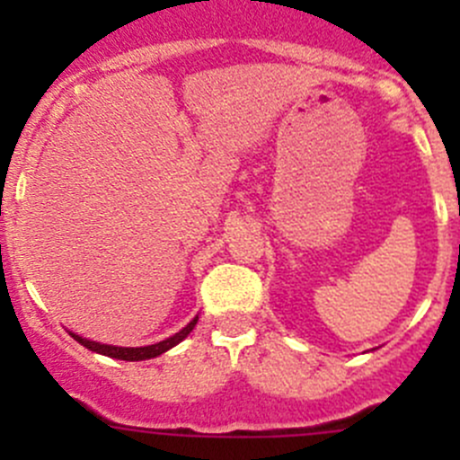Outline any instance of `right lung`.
<instances>
[{
  "label": "right lung",
  "instance_id": "right-lung-1",
  "mask_svg": "<svg viewBox=\"0 0 460 460\" xmlns=\"http://www.w3.org/2000/svg\"><path fill=\"white\" fill-rule=\"evenodd\" d=\"M198 323V316L191 320V323L187 324V327L180 329L175 336L166 338V341L162 342H155V345H146V347H115V345H102V342H95V341H88V338H82L77 336V333H71L73 338H75L80 345H84L86 349L95 351V354H102V356H109V358H118V360H148V358H155V356L164 354V351H169L171 347H175L178 342H182L184 338L189 336V333L193 332V327H196Z\"/></svg>",
  "mask_w": 460,
  "mask_h": 460
}]
</instances>
